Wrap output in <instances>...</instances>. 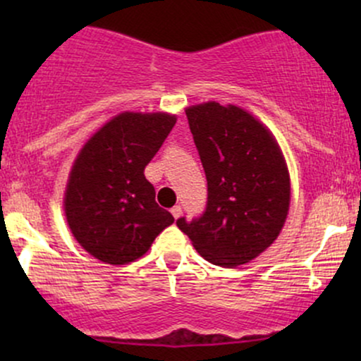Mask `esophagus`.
I'll list each match as a JSON object with an SVG mask.
<instances>
[{
  "instance_id": "esophagus-1",
  "label": "esophagus",
  "mask_w": 361,
  "mask_h": 361,
  "mask_svg": "<svg viewBox=\"0 0 361 361\" xmlns=\"http://www.w3.org/2000/svg\"><path fill=\"white\" fill-rule=\"evenodd\" d=\"M171 214H173V217H175V219H180L181 214H183V210H181L180 205H175L171 209Z\"/></svg>"
}]
</instances>
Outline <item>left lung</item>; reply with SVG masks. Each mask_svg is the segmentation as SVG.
<instances>
[{
    "label": "left lung",
    "instance_id": "8db88e82",
    "mask_svg": "<svg viewBox=\"0 0 361 361\" xmlns=\"http://www.w3.org/2000/svg\"><path fill=\"white\" fill-rule=\"evenodd\" d=\"M207 176L200 217L176 226L195 250L224 268L244 264L275 241L290 204L285 159L271 132L239 106L209 102L186 109Z\"/></svg>",
    "mask_w": 361,
    "mask_h": 361
}]
</instances>
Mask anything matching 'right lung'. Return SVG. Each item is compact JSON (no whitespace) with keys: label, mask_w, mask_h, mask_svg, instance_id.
<instances>
[{"label":"right lung","mask_w":361,"mask_h":361,"mask_svg":"<svg viewBox=\"0 0 361 361\" xmlns=\"http://www.w3.org/2000/svg\"><path fill=\"white\" fill-rule=\"evenodd\" d=\"M168 114L126 111L105 123L74 161L64 197L69 229L109 264L135 261L175 222L156 204L144 169L175 127Z\"/></svg>","instance_id":"add662e5"}]
</instances>
